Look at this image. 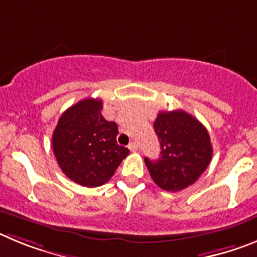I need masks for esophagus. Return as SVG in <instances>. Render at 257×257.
Listing matches in <instances>:
<instances>
[{
  "label": "esophagus",
  "mask_w": 257,
  "mask_h": 257,
  "mask_svg": "<svg viewBox=\"0 0 257 257\" xmlns=\"http://www.w3.org/2000/svg\"><path fill=\"white\" fill-rule=\"evenodd\" d=\"M129 150H131L132 152H136V151H138V145L136 142H131L129 143Z\"/></svg>",
  "instance_id": "34e87169"
}]
</instances>
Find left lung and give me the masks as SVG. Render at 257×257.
I'll return each mask as SVG.
<instances>
[{
    "label": "left lung",
    "mask_w": 257,
    "mask_h": 257,
    "mask_svg": "<svg viewBox=\"0 0 257 257\" xmlns=\"http://www.w3.org/2000/svg\"><path fill=\"white\" fill-rule=\"evenodd\" d=\"M160 142L159 160L146 157L151 178L160 188L178 192L192 186L209 166L212 146L206 128L183 110L159 112L154 123Z\"/></svg>",
    "instance_id": "1"
}]
</instances>
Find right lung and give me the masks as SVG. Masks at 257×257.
I'll return each mask as SVG.
<instances>
[{
	"mask_svg": "<svg viewBox=\"0 0 257 257\" xmlns=\"http://www.w3.org/2000/svg\"><path fill=\"white\" fill-rule=\"evenodd\" d=\"M102 100L85 98L59 119L52 149L64 174L83 187H98L111 179L129 150L116 142L114 121L101 114Z\"/></svg>",
	"mask_w": 257,
	"mask_h": 257,
	"instance_id": "add662e5",
	"label": "right lung"
}]
</instances>
